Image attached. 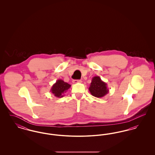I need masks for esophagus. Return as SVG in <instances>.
Segmentation results:
<instances>
[{"label": "esophagus", "mask_w": 155, "mask_h": 155, "mask_svg": "<svg viewBox=\"0 0 155 155\" xmlns=\"http://www.w3.org/2000/svg\"><path fill=\"white\" fill-rule=\"evenodd\" d=\"M82 81L80 80H73V82L74 83V84H77V83H81Z\"/></svg>", "instance_id": "esophagus-1"}]
</instances>
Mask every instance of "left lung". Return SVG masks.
Instances as JSON below:
<instances>
[{"label": "left lung", "instance_id": "1", "mask_svg": "<svg viewBox=\"0 0 155 155\" xmlns=\"http://www.w3.org/2000/svg\"><path fill=\"white\" fill-rule=\"evenodd\" d=\"M89 91L92 96L96 97H102L109 91L107 84L103 82L99 76H95L92 78Z\"/></svg>", "mask_w": 155, "mask_h": 155}]
</instances>
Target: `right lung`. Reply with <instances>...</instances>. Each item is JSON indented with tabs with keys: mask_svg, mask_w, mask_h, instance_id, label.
<instances>
[{
	"mask_svg": "<svg viewBox=\"0 0 155 155\" xmlns=\"http://www.w3.org/2000/svg\"><path fill=\"white\" fill-rule=\"evenodd\" d=\"M71 87V85L68 84L62 80H58L56 83L52 85L51 92L57 97H62L64 94Z\"/></svg>",
	"mask_w": 155,
	"mask_h": 155,
	"instance_id": "obj_1",
	"label": "right lung"
}]
</instances>
